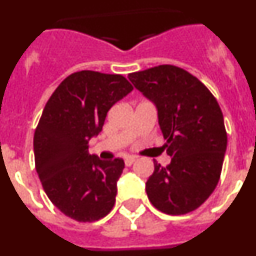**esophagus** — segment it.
<instances>
[{
    "instance_id": "obj_1",
    "label": "esophagus",
    "mask_w": 256,
    "mask_h": 256,
    "mask_svg": "<svg viewBox=\"0 0 256 256\" xmlns=\"http://www.w3.org/2000/svg\"><path fill=\"white\" fill-rule=\"evenodd\" d=\"M134 162H136V158H133V156H128V158H126V160H124V164H126V166H130Z\"/></svg>"
}]
</instances>
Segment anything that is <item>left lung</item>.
<instances>
[{
    "label": "left lung",
    "instance_id": "1",
    "mask_svg": "<svg viewBox=\"0 0 256 256\" xmlns=\"http://www.w3.org/2000/svg\"><path fill=\"white\" fill-rule=\"evenodd\" d=\"M158 108L170 164L154 160L146 182L151 204L169 216L198 209L216 190L227 148L223 114L216 98L196 76L174 65L128 74Z\"/></svg>",
    "mask_w": 256,
    "mask_h": 256
}]
</instances>
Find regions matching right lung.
I'll use <instances>...</instances> for the list:
<instances>
[{"mask_svg":"<svg viewBox=\"0 0 256 256\" xmlns=\"http://www.w3.org/2000/svg\"><path fill=\"white\" fill-rule=\"evenodd\" d=\"M132 90L120 74L82 70L66 76L44 106L33 140L36 170L52 204L74 220H98L114 206L124 162L90 155L88 141Z\"/></svg>","mask_w":256,"mask_h":256,"instance_id":"1","label":"right lung"}]
</instances>
